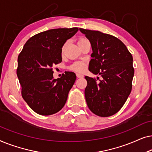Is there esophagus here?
Segmentation results:
<instances>
[{
    "mask_svg": "<svg viewBox=\"0 0 152 152\" xmlns=\"http://www.w3.org/2000/svg\"><path fill=\"white\" fill-rule=\"evenodd\" d=\"M77 77L78 78H82V77H84V75H83L82 74L77 73Z\"/></svg>",
    "mask_w": 152,
    "mask_h": 152,
    "instance_id": "esophagus-1",
    "label": "esophagus"
}]
</instances>
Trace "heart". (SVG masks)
Segmentation results:
<instances>
[{"label":"heart","mask_w":152,"mask_h":152,"mask_svg":"<svg viewBox=\"0 0 152 152\" xmlns=\"http://www.w3.org/2000/svg\"><path fill=\"white\" fill-rule=\"evenodd\" d=\"M86 39H80V40H79L78 43H80L82 42V41H84ZM72 69H73L74 70H75L77 72H83L84 70H85V68H86V66H85V64L84 63H82V62H77V63L74 64L72 66Z\"/></svg>","instance_id":"obj_1"}]
</instances>
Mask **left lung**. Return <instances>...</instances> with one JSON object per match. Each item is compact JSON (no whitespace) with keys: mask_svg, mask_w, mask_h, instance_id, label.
<instances>
[{"mask_svg":"<svg viewBox=\"0 0 152 152\" xmlns=\"http://www.w3.org/2000/svg\"><path fill=\"white\" fill-rule=\"evenodd\" d=\"M80 30L92 47L88 70L102 77L97 83L95 78L85 77L87 105L100 117L113 115L123 107L132 91L134 75L132 55L126 45L112 35L82 28Z\"/></svg>","mask_w":152,"mask_h":152,"instance_id":"8db88e82","label":"left lung"}]
</instances>
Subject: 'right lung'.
<instances>
[{
    "label": "right lung",
    "mask_w": 152,
    "mask_h": 152,
    "mask_svg": "<svg viewBox=\"0 0 152 152\" xmlns=\"http://www.w3.org/2000/svg\"><path fill=\"white\" fill-rule=\"evenodd\" d=\"M79 29H52L31 37L18 57L16 70L21 95L29 107L39 115H50L65 105L76 75L65 72L54 79L53 66L62 61V47Z\"/></svg>",
    "instance_id": "1"
}]
</instances>
